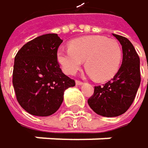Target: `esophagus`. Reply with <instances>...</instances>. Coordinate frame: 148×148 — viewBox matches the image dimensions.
Listing matches in <instances>:
<instances>
[{"instance_id": "34e87169", "label": "esophagus", "mask_w": 148, "mask_h": 148, "mask_svg": "<svg viewBox=\"0 0 148 148\" xmlns=\"http://www.w3.org/2000/svg\"><path fill=\"white\" fill-rule=\"evenodd\" d=\"M84 83L82 82V81H79V80H76V85L77 86H82Z\"/></svg>"}]
</instances>
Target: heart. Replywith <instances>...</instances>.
I'll use <instances>...</instances> for the list:
<instances>
[{
  "instance_id": "b5f03b06",
  "label": "heart",
  "mask_w": 148,
  "mask_h": 148,
  "mask_svg": "<svg viewBox=\"0 0 148 148\" xmlns=\"http://www.w3.org/2000/svg\"><path fill=\"white\" fill-rule=\"evenodd\" d=\"M122 58L117 40L100 35L77 38L71 42L70 48L60 47L57 51V61L66 74H75L86 61L87 74L99 82L111 79L117 73Z\"/></svg>"
}]
</instances>
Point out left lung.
<instances>
[{
    "mask_svg": "<svg viewBox=\"0 0 148 148\" xmlns=\"http://www.w3.org/2000/svg\"><path fill=\"white\" fill-rule=\"evenodd\" d=\"M113 35L122 46V65L111 80L102 86H94L93 95L87 101L96 114L107 117L118 116L126 112L140 85L139 57L133 45L125 37Z\"/></svg>",
    "mask_w": 148,
    "mask_h": 148,
    "instance_id": "8db88e82",
    "label": "left lung"
}]
</instances>
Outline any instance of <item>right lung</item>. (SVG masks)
<instances>
[{"instance_id":"right-lung-1","label":"right lung","mask_w":148,"mask_h":148,"mask_svg":"<svg viewBox=\"0 0 148 148\" xmlns=\"http://www.w3.org/2000/svg\"><path fill=\"white\" fill-rule=\"evenodd\" d=\"M62 42L56 33L44 34L24 45L15 57L12 82L16 100L32 116L56 113L63 101L64 91L75 86L57 62Z\"/></svg>"}]
</instances>
